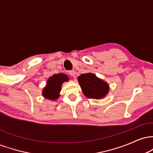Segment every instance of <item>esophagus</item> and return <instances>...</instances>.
Segmentation results:
<instances>
[{
  "instance_id": "esophagus-1",
  "label": "esophagus",
  "mask_w": 153,
  "mask_h": 153,
  "mask_svg": "<svg viewBox=\"0 0 153 153\" xmlns=\"http://www.w3.org/2000/svg\"><path fill=\"white\" fill-rule=\"evenodd\" d=\"M68 73H69V75H71V76L73 77V78H75V74H76V73H75V71H70L69 72H68Z\"/></svg>"
}]
</instances>
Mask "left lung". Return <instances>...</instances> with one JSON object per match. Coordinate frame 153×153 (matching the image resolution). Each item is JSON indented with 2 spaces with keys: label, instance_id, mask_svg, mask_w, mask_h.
Returning a JSON list of instances; mask_svg holds the SVG:
<instances>
[{
  "label": "left lung",
  "instance_id": "8db88e82",
  "mask_svg": "<svg viewBox=\"0 0 153 153\" xmlns=\"http://www.w3.org/2000/svg\"><path fill=\"white\" fill-rule=\"evenodd\" d=\"M78 82L84 95L90 99H101L108 91V84L92 73L80 75Z\"/></svg>",
  "mask_w": 153,
  "mask_h": 153
}]
</instances>
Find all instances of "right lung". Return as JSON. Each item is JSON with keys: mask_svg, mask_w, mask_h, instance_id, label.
Wrapping results in <instances>:
<instances>
[{"mask_svg": "<svg viewBox=\"0 0 153 153\" xmlns=\"http://www.w3.org/2000/svg\"><path fill=\"white\" fill-rule=\"evenodd\" d=\"M68 80V77L63 73L53 75L48 79L47 86L43 89L42 94L47 99L55 100L58 99L62 82Z\"/></svg>", "mask_w": 153, "mask_h": 153, "instance_id": "obj_1", "label": "right lung"}]
</instances>
